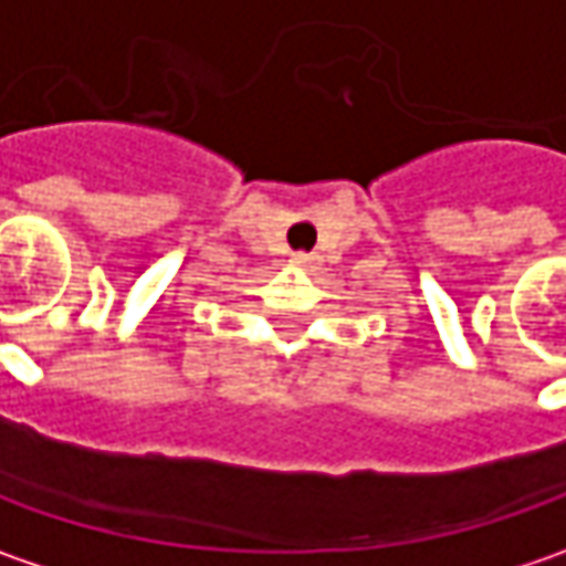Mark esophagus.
<instances>
[{"label": "esophagus", "mask_w": 566, "mask_h": 566, "mask_svg": "<svg viewBox=\"0 0 566 566\" xmlns=\"http://www.w3.org/2000/svg\"><path fill=\"white\" fill-rule=\"evenodd\" d=\"M291 262H294V265H301V269H307V265H313V262H316V256H313V253H294V256H291Z\"/></svg>", "instance_id": "34e87169"}]
</instances>
